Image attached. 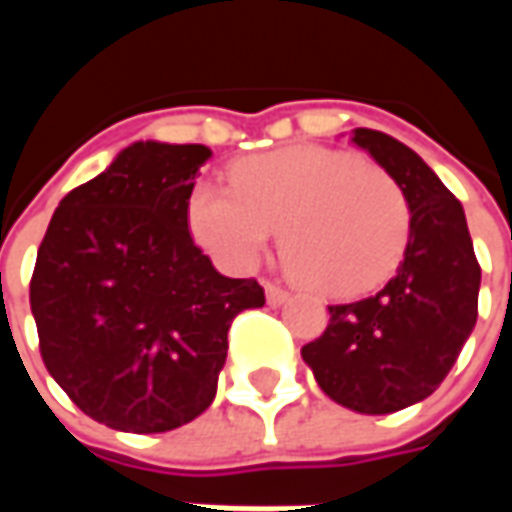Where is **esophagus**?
Returning <instances> with one entry per match:
<instances>
[{"label":"esophagus","instance_id":"1","mask_svg":"<svg viewBox=\"0 0 512 512\" xmlns=\"http://www.w3.org/2000/svg\"><path fill=\"white\" fill-rule=\"evenodd\" d=\"M263 288H266V301L271 304V307H279V304H285L288 301V290L279 288V285H274V282H263Z\"/></svg>","mask_w":512,"mask_h":512}]
</instances>
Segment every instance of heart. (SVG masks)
Returning a JSON list of instances; mask_svg holds the SVG:
<instances>
[{
    "label": "heart",
    "instance_id": "b5f03b06",
    "mask_svg": "<svg viewBox=\"0 0 512 512\" xmlns=\"http://www.w3.org/2000/svg\"><path fill=\"white\" fill-rule=\"evenodd\" d=\"M233 189L202 180L189 194L194 241L233 271H249L282 230L293 274L351 299L395 274L411 235L397 180L362 156L299 145L238 161Z\"/></svg>",
    "mask_w": 512,
    "mask_h": 512
}]
</instances>
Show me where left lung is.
I'll return each instance as SVG.
<instances>
[{"instance_id": "1", "label": "left lung", "mask_w": 512, "mask_h": 512, "mask_svg": "<svg viewBox=\"0 0 512 512\" xmlns=\"http://www.w3.org/2000/svg\"><path fill=\"white\" fill-rule=\"evenodd\" d=\"M351 139L403 189L411 235L395 277L376 296L332 304L301 359L334 403L392 414L433 395L455 365L477 323L480 266L463 205L411 147L373 128Z\"/></svg>"}]
</instances>
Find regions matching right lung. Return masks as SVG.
<instances>
[{
    "mask_svg": "<svg viewBox=\"0 0 512 512\" xmlns=\"http://www.w3.org/2000/svg\"><path fill=\"white\" fill-rule=\"evenodd\" d=\"M205 145L134 142L65 194L29 285L40 356L87 417L164 433L216 397L227 332L263 307L255 279L222 277L191 241Z\"/></svg>",
    "mask_w": 512,
    "mask_h": 512,
    "instance_id": "right-lung-1",
    "label": "right lung"
}]
</instances>
